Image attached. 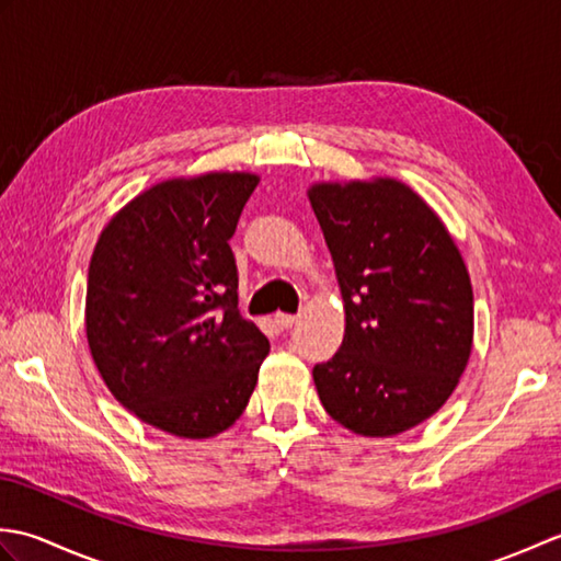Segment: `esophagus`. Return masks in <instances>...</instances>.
<instances>
[{
    "mask_svg": "<svg viewBox=\"0 0 561 561\" xmlns=\"http://www.w3.org/2000/svg\"><path fill=\"white\" fill-rule=\"evenodd\" d=\"M274 323L279 325V330H289L296 323V316H291V313H277V316H274Z\"/></svg>",
    "mask_w": 561,
    "mask_h": 561,
    "instance_id": "obj_1",
    "label": "esophagus"
}]
</instances>
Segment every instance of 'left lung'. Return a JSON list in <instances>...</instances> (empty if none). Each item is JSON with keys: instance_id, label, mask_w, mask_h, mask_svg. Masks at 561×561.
Masks as SVG:
<instances>
[{"instance_id": "obj_1", "label": "left lung", "mask_w": 561, "mask_h": 561, "mask_svg": "<svg viewBox=\"0 0 561 561\" xmlns=\"http://www.w3.org/2000/svg\"><path fill=\"white\" fill-rule=\"evenodd\" d=\"M308 197L347 313L340 352L313 366L320 402L354 434L408 432L448 400L468 366L470 274L408 185L320 183Z\"/></svg>"}]
</instances>
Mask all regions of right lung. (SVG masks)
Returning a JSON list of instances; mask_svg holds the SVG:
<instances>
[{"instance_id":"1","label":"right lung","mask_w":561,"mask_h":561,"mask_svg":"<svg viewBox=\"0 0 561 561\" xmlns=\"http://www.w3.org/2000/svg\"><path fill=\"white\" fill-rule=\"evenodd\" d=\"M255 185L250 173L153 185L91 255V356L115 400L161 432L217 436L255 390L270 342L238 311L229 245Z\"/></svg>"}]
</instances>
